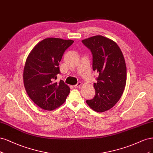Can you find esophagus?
I'll list each match as a JSON object with an SVG mask.
<instances>
[{
	"label": "esophagus",
	"instance_id": "1",
	"mask_svg": "<svg viewBox=\"0 0 153 153\" xmlns=\"http://www.w3.org/2000/svg\"><path fill=\"white\" fill-rule=\"evenodd\" d=\"M81 85H82V83L81 82H78L76 85H74V87L75 88H79L81 86Z\"/></svg>",
	"mask_w": 153,
	"mask_h": 153
}]
</instances>
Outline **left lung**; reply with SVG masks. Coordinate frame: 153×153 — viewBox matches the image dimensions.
<instances>
[{
	"instance_id": "left-lung-1",
	"label": "left lung",
	"mask_w": 153,
	"mask_h": 153,
	"mask_svg": "<svg viewBox=\"0 0 153 153\" xmlns=\"http://www.w3.org/2000/svg\"><path fill=\"white\" fill-rule=\"evenodd\" d=\"M92 54L93 70L97 72L93 84L95 95L86 103L93 110L104 112L119 101L126 85V67L124 56L117 44L102 36L82 41Z\"/></svg>"
}]
</instances>
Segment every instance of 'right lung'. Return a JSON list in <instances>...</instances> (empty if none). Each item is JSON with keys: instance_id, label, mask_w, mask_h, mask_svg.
I'll list each match as a JSON object with an SVG mask.
<instances>
[{"instance_id": "obj_1", "label": "right lung", "mask_w": 153, "mask_h": 153, "mask_svg": "<svg viewBox=\"0 0 153 153\" xmlns=\"http://www.w3.org/2000/svg\"><path fill=\"white\" fill-rule=\"evenodd\" d=\"M72 40L45 39L29 54L25 65L23 82L30 99L42 109L51 111L64 103L71 91L62 80L56 82L60 74L59 63Z\"/></svg>"}]
</instances>
